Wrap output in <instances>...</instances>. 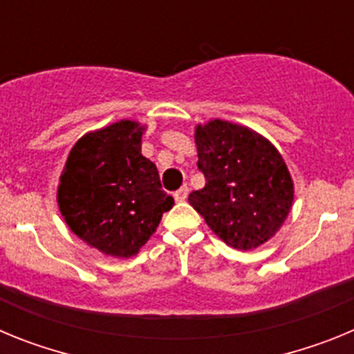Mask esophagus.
<instances>
[{"label":"esophagus","mask_w":354,"mask_h":354,"mask_svg":"<svg viewBox=\"0 0 354 354\" xmlns=\"http://www.w3.org/2000/svg\"><path fill=\"white\" fill-rule=\"evenodd\" d=\"M187 193H189V187L187 186H183L180 189H177V192L174 193L175 202H184V200L187 198Z\"/></svg>","instance_id":"obj_1"}]
</instances>
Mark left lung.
Returning <instances> with one entry per match:
<instances>
[{"label":"left lung","instance_id":"8db88e82","mask_svg":"<svg viewBox=\"0 0 354 354\" xmlns=\"http://www.w3.org/2000/svg\"><path fill=\"white\" fill-rule=\"evenodd\" d=\"M195 143L205 186L189 193V204L228 246L264 245L287 220L294 200L292 177L277 147L220 118L196 126Z\"/></svg>","mask_w":354,"mask_h":354}]
</instances>
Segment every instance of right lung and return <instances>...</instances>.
Returning <instances> with one entry per match:
<instances>
[{
    "instance_id": "right-lung-1",
    "label": "right lung",
    "mask_w": 354,
    "mask_h": 354,
    "mask_svg": "<svg viewBox=\"0 0 354 354\" xmlns=\"http://www.w3.org/2000/svg\"><path fill=\"white\" fill-rule=\"evenodd\" d=\"M145 126L120 120L86 133L68 154L58 184L65 223L104 255L133 257L156 232L174 198L156 165L142 156Z\"/></svg>"
}]
</instances>
